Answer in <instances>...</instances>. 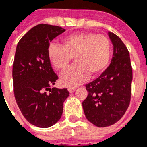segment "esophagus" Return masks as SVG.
<instances>
[{
	"instance_id": "obj_1",
	"label": "esophagus",
	"mask_w": 147,
	"mask_h": 147,
	"mask_svg": "<svg viewBox=\"0 0 147 147\" xmlns=\"http://www.w3.org/2000/svg\"><path fill=\"white\" fill-rule=\"evenodd\" d=\"M76 88H75V87H69L68 88V90H69V92H70V93H71V92H73L76 91Z\"/></svg>"
}]
</instances>
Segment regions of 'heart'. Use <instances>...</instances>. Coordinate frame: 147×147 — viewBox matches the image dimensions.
I'll return each mask as SVG.
<instances>
[{
    "label": "heart",
    "instance_id": "1",
    "mask_svg": "<svg viewBox=\"0 0 147 147\" xmlns=\"http://www.w3.org/2000/svg\"><path fill=\"white\" fill-rule=\"evenodd\" d=\"M112 46L103 34L76 32L61 39V45L51 44L48 48L49 62L58 71H64L75 59L76 64L64 71L61 82L74 87L82 83L89 75L95 77L106 69L111 59Z\"/></svg>",
    "mask_w": 147,
    "mask_h": 147
}]
</instances>
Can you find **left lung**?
I'll return each instance as SVG.
<instances>
[{
	"instance_id": "left-lung-1",
	"label": "left lung",
	"mask_w": 147,
	"mask_h": 147,
	"mask_svg": "<svg viewBox=\"0 0 147 147\" xmlns=\"http://www.w3.org/2000/svg\"><path fill=\"white\" fill-rule=\"evenodd\" d=\"M113 55L108 68L86 85L88 96L82 102L89 122L106 127L118 122L128 109L131 98L133 70L128 49L116 34L109 32Z\"/></svg>"
}]
</instances>
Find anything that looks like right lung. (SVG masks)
Returning a JSON list of instances; mask_svg holds the SVG:
<instances>
[{"instance_id":"right-lung-1","label":"right lung","mask_w":147,"mask_h":147,"mask_svg":"<svg viewBox=\"0 0 147 147\" xmlns=\"http://www.w3.org/2000/svg\"><path fill=\"white\" fill-rule=\"evenodd\" d=\"M65 29L40 24L18 43L13 64L14 92L21 113L34 126L48 128L60 119L67 88H51L59 78L48 59L50 42Z\"/></svg>"}]
</instances>
